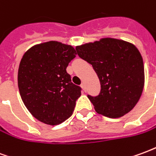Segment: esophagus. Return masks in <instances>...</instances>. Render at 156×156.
<instances>
[{
	"label": "esophagus",
	"mask_w": 156,
	"mask_h": 156,
	"mask_svg": "<svg viewBox=\"0 0 156 156\" xmlns=\"http://www.w3.org/2000/svg\"><path fill=\"white\" fill-rule=\"evenodd\" d=\"M81 87L83 88V89H85V84H84V83H82L81 84Z\"/></svg>",
	"instance_id": "1"
}]
</instances>
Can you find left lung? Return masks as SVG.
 I'll return each instance as SVG.
<instances>
[{
  "label": "left lung",
  "instance_id": "1",
  "mask_svg": "<svg viewBox=\"0 0 156 156\" xmlns=\"http://www.w3.org/2000/svg\"><path fill=\"white\" fill-rule=\"evenodd\" d=\"M79 58L93 66L101 85L99 94L88 95L98 114L119 118L133 109L144 84L143 58L128 41L102 38L76 47Z\"/></svg>",
  "mask_w": 156,
  "mask_h": 156
}]
</instances>
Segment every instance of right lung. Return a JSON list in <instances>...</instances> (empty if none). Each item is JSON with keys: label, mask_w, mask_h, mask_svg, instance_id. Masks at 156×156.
I'll return each instance as SVG.
<instances>
[{"label": "right lung", "mask_w": 156, "mask_h": 156, "mask_svg": "<svg viewBox=\"0 0 156 156\" xmlns=\"http://www.w3.org/2000/svg\"><path fill=\"white\" fill-rule=\"evenodd\" d=\"M76 54L70 45L50 41L33 46L22 57L20 95L32 116L44 124H61L73 113L81 88L72 83L66 68Z\"/></svg>", "instance_id": "add662e5"}]
</instances>
